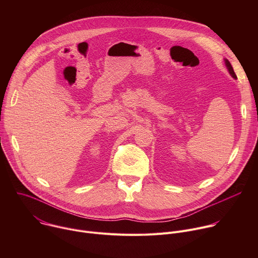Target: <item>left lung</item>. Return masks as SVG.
<instances>
[{
    "mask_svg": "<svg viewBox=\"0 0 258 258\" xmlns=\"http://www.w3.org/2000/svg\"><path fill=\"white\" fill-rule=\"evenodd\" d=\"M225 60V64H226V67H227V69H228V71H229V73L231 75V77L233 78V79H235V80H237V77H236V73L234 72V69H233V67H232V65H231V63H230V61L228 60V59H224Z\"/></svg>",
    "mask_w": 258,
    "mask_h": 258,
    "instance_id": "left-lung-1",
    "label": "left lung"
}]
</instances>
